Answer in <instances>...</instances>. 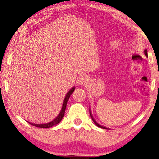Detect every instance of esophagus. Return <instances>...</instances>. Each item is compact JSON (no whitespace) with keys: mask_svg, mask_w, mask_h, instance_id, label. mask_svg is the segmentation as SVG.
Instances as JSON below:
<instances>
[{"mask_svg":"<svg viewBox=\"0 0 159 159\" xmlns=\"http://www.w3.org/2000/svg\"><path fill=\"white\" fill-rule=\"evenodd\" d=\"M89 82V78L86 76H81L80 79V83L82 85H84L85 84H87V83Z\"/></svg>","mask_w":159,"mask_h":159,"instance_id":"obj_1","label":"esophagus"}]
</instances>
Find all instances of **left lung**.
I'll return each mask as SVG.
<instances>
[{"label":"left lung","instance_id":"1","mask_svg":"<svg viewBox=\"0 0 159 159\" xmlns=\"http://www.w3.org/2000/svg\"><path fill=\"white\" fill-rule=\"evenodd\" d=\"M144 54H145V55L147 56V57H148V55H147V50H144ZM90 116H91V118H92V119H93V122L95 123V124L97 125V126H98V127H99V128H104V129H107V128H105V127H104V126H102V125H99L98 123H97L95 120H94V118H93V116H92V114H91V113H90Z\"/></svg>","mask_w":159,"mask_h":159}]
</instances>
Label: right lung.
Wrapping results in <instances>:
<instances>
[{"label": "right lung", "mask_w": 159, "mask_h": 159, "mask_svg": "<svg viewBox=\"0 0 159 159\" xmlns=\"http://www.w3.org/2000/svg\"><path fill=\"white\" fill-rule=\"evenodd\" d=\"M75 89V88H72L71 90H70L68 93L66 94V97L65 98H64V102H63V105H62V108H61V111L60 113V114H59L57 117H56V118H55L53 120H52V121L50 122V123H44V124H34V123H30L31 125H33L34 126H36V127H38V128H51L52 127V126L58 124L59 123H60L61 119H62L64 116V112H65V109H66V104H67V102H68V99L69 98L70 95H71L72 93H73L74 90Z\"/></svg>", "instance_id": "add662e5"}]
</instances>
